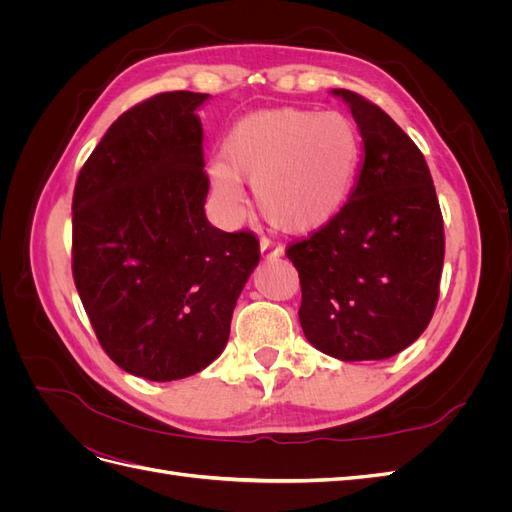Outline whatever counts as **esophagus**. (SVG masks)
Wrapping results in <instances>:
<instances>
[{"label": "esophagus", "instance_id": "34e87169", "mask_svg": "<svg viewBox=\"0 0 512 512\" xmlns=\"http://www.w3.org/2000/svg\"><path fill=\"white\" fill-rule=\"evenodd\" d=\"M260 254L262 258H275V256H282L284 254V247L280 243H275L267 237L260 239Z\"/></svg>", "mask_w": 512, "mask_h": 512}]
</instances>
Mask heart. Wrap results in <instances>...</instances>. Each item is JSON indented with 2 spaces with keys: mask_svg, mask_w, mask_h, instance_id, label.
Returning a JSON list of instances; mask_svg holds the SVG:
<instances>
[{
  "mask_svg": "<svg viewBox=\"0 0 512 512\" xmlns=\"http://www.w3.org/2000/svg\"><path fill=\"white\" fill-rule=\"evenodd\" d=\"M224 164L211 166L215 198L228 220L243 211V181L265 218L288 232H314L342 211L361 158L354 121L339 111L280 108L241 119L226 136Z\"/></svg>",
  "mask_w": 512,
  "mask_h": 512,
  "instance_id": "b5f03b06",
  "label": "heart"
}]
</instances>
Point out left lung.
Listing matches in <instances>:
<instances>
[{
    "label": "left lung",
    "mask_w": 512,
    "mask_h": 512,
    "mask_svg": "<svg viewBox=\"0 0 512 512\" xmlns=\"http://www.w3.org/2000/svg\"><path fill=\"white\" fill-rule=\"evenodd\" d=\"M365 160L348 203L290 243L299 320L309 344L339 361H380L416 342L438 305L444 222L425 156L380 106L350 89Z\"/></svg>",
    "instance_id": "8db88e82"
}]
</instances>
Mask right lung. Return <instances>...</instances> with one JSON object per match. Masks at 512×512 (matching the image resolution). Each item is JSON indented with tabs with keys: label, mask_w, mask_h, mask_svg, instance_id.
<instances>
[{
	"label": "right lung",
	"mask_w": 512,
	"mask_h": 512,
	"mask_svg": "<svg viewBox=\"0 0 512 512\" xmlns=\"http://www.w3.org/2000/svg\"><path fill=\"white\" fill-rule=\"evenodd\" d=\"M166 91L123 113L72 196V275L104 352L132 376L188 378L222 354L232 309L260 260L250 230L209 224L196 108Z\"/></svg>",
	"instance_id": "add662e5"
}]
</instances>
